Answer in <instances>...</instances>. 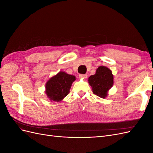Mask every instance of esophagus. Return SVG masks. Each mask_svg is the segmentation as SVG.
<instances>
[{"instance_id": "esophagus-1", "label": "esophagus", "mask_w": 153, "mask_h": 153, "mask_svg": "<svg viewBox=\"0 0 153 153\" xmlns=\"http://www.w3.org/2000/svg\"><path fill=\"white\" fill-rule=\"evenodd\" d=\"M87 75L86 74H81V75H79V78H82V79H85V78H87Z\"/></svg>"}]
</instances>
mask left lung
<instances>
[{"mask_svg":"<svg viewBox=\"0 0 153 153\" xmlns=\"http://www.w3.org/2000/svg\"><path fill=\"white\" fill-rule=\"evenodd\" d=\"M89 83L92 88L93 93L101 98L107 96V92L112 87L114 76L112 71L105 66H100L95 75L89 78Z\"/></svg>","mask_w":153,"mask_h":153,"instance_id":"1","label":"left lung"}]
</instances>
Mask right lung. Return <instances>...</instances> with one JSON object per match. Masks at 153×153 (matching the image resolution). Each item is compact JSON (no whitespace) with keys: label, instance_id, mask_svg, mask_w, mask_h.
<instances>
[{"label":"right lung","instance_id":"add662e5","mask_svg":"<svg viewBox=\"0 0 153 153\" xmlns=\"http://www.w3.org/2000/svg\"><path fill=\"white\" fill-rule=\"evenodd\" d=\"M75 79V76L60 71L46 84V94L51 101H61L69 94V89Z\"/></svg>","mask_w":153,"mask_h":153}]
</instances>
